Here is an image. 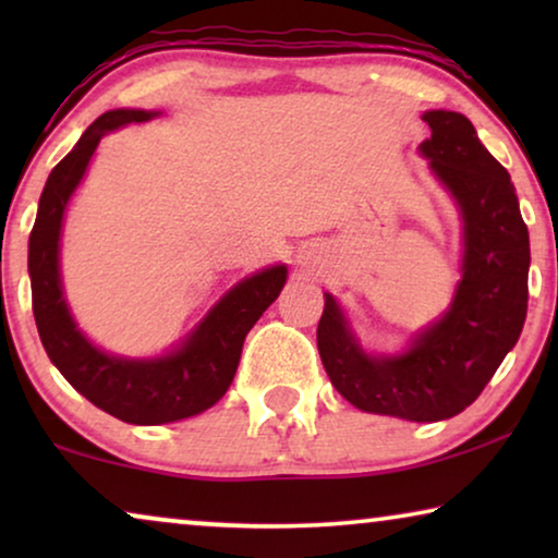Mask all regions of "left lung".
<instances>
[{"mask_svg": "<svg viewBox=\"0 0 558 558\" xmlns=\"http://www.w3.org/2000/svg\"><path fill=\"white\" fill-rule=\"evenodd\" d=\"M422 155L462 213V281L449 310L418 332L407 353L368 355L325 294L317 325L323 365L342 399L407 422L457 416L483 393L521 338L529 310V228L510 174L457 111H426Z\"/></svg>", "mask_w": 558, "mask_h": 558, "instance_id": "left-lung-1", "label": "left lung"}]
</instances>
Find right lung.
Instances as JSON below:
<instances>
[{
	"mask_svg": "<svg viewBox=\"0 0 558 558\" xmlns=\"http://www.w3.org/2000/svg\"><path fill=\"white\" fill-rule=\"evenodd\" d=\"M155 111H106L78 144L52 167L29 233L27 269L33 312L52 365L94 407L126 424H167L201 414L223 399L241 361L243 340L287 281V266H271L243 279L208 312L178 350L162 357H119L98 350L68 310L60 284V228L68 201L86 174L98 142L113 129L142 124Z\"/></svg>",
	"mask_w": 558,
	"mask_h": 558,
	"instance_id": "add662e5",
	"label": "right lung"
}]
</instances>
